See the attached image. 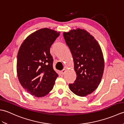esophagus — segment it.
Masks as SVG:
<instances>
[{"label":"esophagus","mask_w":124,"mask_h":124,"mask_svg":"<svg viewBox=\"0 0 124 124\" xmlns=\"http://www.w3.org/2000/svg\"><path fill=\"white\" fill-rule=\"evenodd\" d=\"M66 71H67V70L65 69H63L62 71H61V74L62 75H64V73L66 72Z\"/></svg>","instance_id":"1"}]
</instances>
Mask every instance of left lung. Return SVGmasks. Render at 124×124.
Listing matches in <instances>:
<instances>
[{"label":"left lung","instance_id":"left-lung-1","mask_svg":"<svg viewBox=\"0 0 124 124\" xmlns=\"http://www.w3.org/2000/svg\"><path fill=\"white\" fill-rule=\"evenodd\" d=\"M63 36L71 52L77 76L74 83L69 84V88L78 96H87L97 88L103 74L101 48L94 37L84 29L64 32Z\"/></svg>","mask_w":124,"mask_h":124}]
</instances>
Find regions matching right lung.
<instances>
[{
	"label": "right lung",
	"instance_id": "obj_1",
	"mask_svg": "<svg viewBox=\"0 0 124 124\" xmlns=\"http://www.w3.org/2000/svg\"><path fill=\"white\" fill-rule=\"evenodd\" d=\"M60 32L48 28L31 33L21 45L17 54L18 80L28 93L43 97L51 92L59 76L53 67L50 48Z\"/></svg>",
	"mask_w": 124,
	"mask_h": 124
}]
</instances>
